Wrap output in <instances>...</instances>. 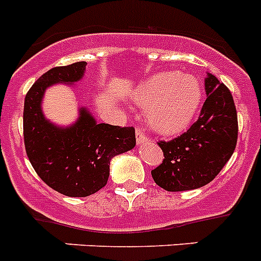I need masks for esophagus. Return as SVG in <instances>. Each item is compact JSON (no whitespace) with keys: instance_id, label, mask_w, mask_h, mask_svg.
I'll list each match as a JSON object with an SVG mask.
<instances>
[{"instance_id":"34e87169","label":"esophagus","mask_w":261,"mask_h":261,"mask_svg":"<svg viewBox=\"0 0 261 261\" xmlns=\"http://www.w3.org/2000/svg\"><path fill=\"white\" fill-rule=\"evenodd\" d=\"M148 142H149L148 138H147L146 135H144V134L139 130V128H138V130H137V143H138V146L146 144V143H148Z\"/></svg>"}]
</instances>
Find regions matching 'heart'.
Masks as SVG:
<instances>
[{
    "label": "heart",
    "instance_id": "1",
    "mask_svg": "<svg viewBox=\"0 0 261 261\" xmlns=\"http://www.w3.org/2000/svg\"><path fill=\"white\" fill-rule=\"evenodd\" d=\"M202 97L198 79L180 72L153 74L131 92L134 102L147 110L149 127L162 135H174L189 127Z\"/></svg>",
    "mask_w": 261,
    "mask_h": 261
}]
</instances>
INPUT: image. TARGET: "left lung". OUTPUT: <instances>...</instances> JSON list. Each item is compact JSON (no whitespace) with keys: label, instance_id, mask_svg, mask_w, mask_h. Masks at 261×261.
I'll list each match as a JSON object with an SVG mask.
<instances>
[{"label":"left lung","instance_id":"8db88e82","mask_svg":"<svg viewBox=\"0 0 261 261\" xmlns=\"http://www.w3.org/2000/svg\"><path fill=\"white\" fill-rule=\"evenodd\" d=\"M206 101L198 119L180 137L158 144L163 163L152 169L156 184L168 192L192 190L209 184L234 153L238 115L232 94L225 84L207 73Z\"/></svg>","mask_w":261,"mask_h":261}]
</instances>
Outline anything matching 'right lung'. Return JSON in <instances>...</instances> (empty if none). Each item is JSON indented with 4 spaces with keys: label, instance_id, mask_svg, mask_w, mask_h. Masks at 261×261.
Listing matches in <instances>:
<instances>
[{
    "label": "right lung",
    "instance_id": "right-lung-1",
    "mask_svg": "<svg viewBox=\"0 0 261 261\" xmlns=\"http://www.w3.org/2000/svg\"><path fill=\"white\" fill-rule=\"evenodd\" d=\"M87 62L55 67L34 83L24 97L23 138L27 158L49 188L68 197H88L108 182L110 160L135 147L134 127L97 123L85 108L69 127L44 118L42 99L52 84L81 80Z\"/></svg>",
    "mask_w": 261,
    "mask_h": 261
}]
</instances>
